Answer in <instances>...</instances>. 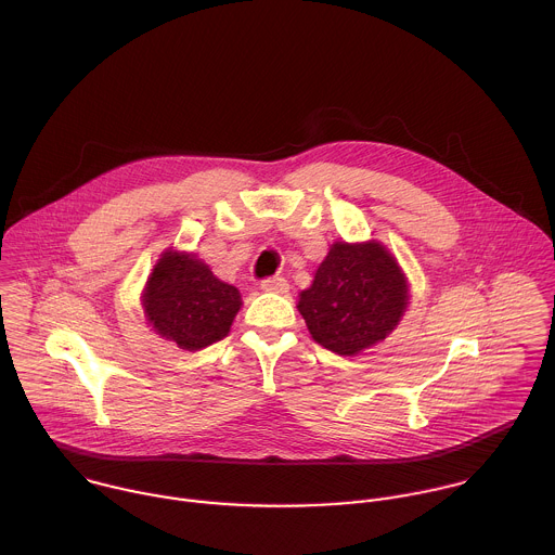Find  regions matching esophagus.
Here are the masks:
<instances>
[{
  "label": "esophagus",
  "instance_id": "obj_1",
  "mask_svg": "<svg viewBox=\"0 0 555 555\" xmlns=\"http://www.w3.org/2000/svg\"><path fill=\"white\" fill-rule=\"evenodd\" d=\"M260 288L267 293H278V295H286L288 293V282L284 278H267L260 282Z\"/></svg>",
  "mask_w": 555,
  "mask_h": 555
}]
</instances>
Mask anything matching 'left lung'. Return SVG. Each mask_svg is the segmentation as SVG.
<instances>
[{"instance_id":"obj_1","label":"left lung","mask_w":555,"mask_h":555,"mask_svg":"<svg viewBox=\"0 0 555 555\" xmlns=\"http://www.w3.org/2000/svg\"><path fill=\"white\" fill-rule=\"evenodd\" d=\"M406 301L404 273L380 243L338 241L297 308L321 347L349 358L385 340Z\"/></svg>"}]
</instances>
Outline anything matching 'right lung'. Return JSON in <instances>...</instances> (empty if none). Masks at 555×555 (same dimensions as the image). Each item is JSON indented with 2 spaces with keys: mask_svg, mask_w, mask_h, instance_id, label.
Instances as JSON below:
<instances>
[{
  "mask_svg": "<svg viewBox=\"0 0 555 555\" xmlns=\"http://www.w3.org/2000/svg\"><path fill=\"white\" fill-rule=\"evenodd\" d=\"M241 293L217 280L191 254L168 249L144 288V312L155 332L185 351H199L228 336Z\"/></svg>",
  "mask_w": 555,
  "mask_h": 555,
  "instance_id": "right-lung-1",
  "label": "right lung"
}]
</instances>
